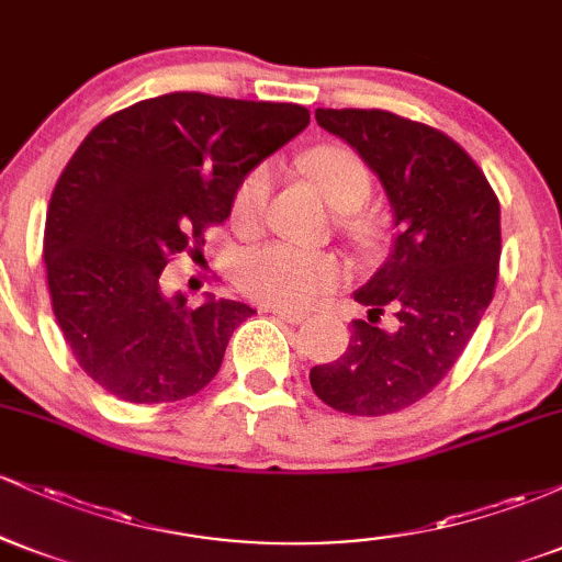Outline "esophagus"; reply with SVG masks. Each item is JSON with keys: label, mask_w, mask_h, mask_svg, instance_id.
I'll use <instances>...</instances> for the list:
<instances>
[{"label": "esophagus", "mask_w": 562, "mask_h": 562, "mask_svg": "<svg viewBox=\"0 0 562 562\" xmlns=\"http://www.w3.org/2000/svg\"><path fill=\"white\" fill-rule=\"evenodd\" d=\"M269 312L274 314L277 319H282V322H288V325H303V322L308 319V314H303V312H290V308H269Z\"/></svg>", "instance_id": "1"}]
</instances>
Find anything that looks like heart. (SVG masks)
<instances>
[{"label":"heart","mask_w":562,"mask_h":562,"mask_svg":"<svg viewBox=\"0 0 562 562\" xmlns=\"http://www.w3.org/2000/svg\"><path fill=\"white\" fill-rule=\"evenodd\" d=\"M308 177L319 187L327 203L338 211H357L370 195V171L353 153L340 147H322L303 160ZM269 192V169L256 166L235 192L232 211L250 224L261 214ZM235 280L250 299L269 306H312L327 290L344 280V267L335 256L299 248L290 243H272L245 250L237 259Z\"/></svg>","instance_id":"1"}]
</instances>
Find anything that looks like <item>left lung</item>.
Returning <instances> with one entry per match:
<instances>
[{
	"instance_id": "left-lung-1",
	"label": "left lung",
	"mask_w": 562,
	"mask_h": 562,
	"mask_svg": "<svg viewBox=\"0 0 562 562\" xmlns=\"http://www.w3.org/2000/svg\"><path fill=\"white\" fill-rule=\"evenodd\" d=\"M317 124L359 153L391 203L383 267L353 293L367 319L335 362L308 372L333 409L380 417L420 402L454 367L494 299L499 200L473 158L438 128L389 111L317 108ZM383 311L389 326H378Z\"/></svg>"
}]
</instances>
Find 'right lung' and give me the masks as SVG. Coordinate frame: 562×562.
<instances>
[{
    "label": "right lung",
    "mask_w": 562,
    "mask_h": 562,
    "mask_svg": "<svg viewBox=\"0 0 562 562\" xmlns=\"http://www.w3.org/2000/svg\"><path fill=\"white\" fill-rule=\"evenodd\" d=\"M308 124L293 102L173 92L97 124L57 179L44 227L53 312L81 370L113 396H195L222 367L248 303L166 295L171 256L203 245L237 187Z\"/></svg>",
    "instance_id": "right-lung-1"
}]
</instances>
